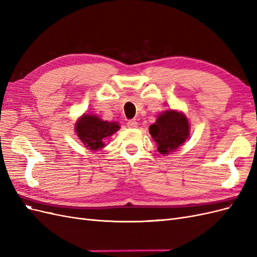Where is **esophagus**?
I'll return each instance as SVG.
<instances>
[{"mask_svg":"<svg viewBox=\"0 0 257 257\" xmlns=\"http://www.w3.org/2000/svg\"><path fill=\"white\" fill-rule=\"evenodd\" d=\"M127 126H128V127H132V128L137 127V126H138V122H137L135 119L130 120V121L127 122Z\"/></svg>","mask_w":257,"mask_h":257,"instance_id":"1","label":"esophagus"}]
</instances>
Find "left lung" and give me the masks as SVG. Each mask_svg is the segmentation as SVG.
Listing matches in <instances>:
<instances>
[{
  "instance_id": "1",
  "label": "left lung",
  "mask_w": 257,
  "mask_h": 257,
  "mask_svg": "<svg viewBox=\"0 0 257 257\" xmlns=\"http://www.w3.org/2000/svg\"><path fill=\"white\" fill-rule=\"evenodd\" d=\"M149 132L158 145V151L161 154H168L177 150L188 139L190 125L184 113L172 109L158 115Z\"/></svg>"
}]
</instances>
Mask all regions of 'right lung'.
Here are the masks:
<instances>
[{
  "label": "right lung",
  "mask_w": 257,
  "mask_h": 257,
  "mask_svg": "<svg viewBox=\"0 0 257 257\" xmlns=\"http://www.w3.org/2000/svg\"><path fill=\"white\" fill-rule=\"evenodd\" d=\"M120 128L116 122H107L97 115L83 114L77 120L75 131L85 148L99 150L104 147V141Z\"/></svg>",
  "instance_id": "1"
}]
</instances>
